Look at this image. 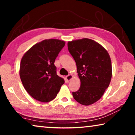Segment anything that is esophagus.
Returning <instances> with one entry per match:
<instances>
[{
    "instance_id": "34e87169",
    "label": "esophagus",
    "mask_w": 135,
    "mask_h": 135,
    "mask_svg": "<svg viewBox=\"0 0 135 135\" xmlns=\"http://www.w3.org/2000/svg\"><path fill=\"white\" fill-rule=\"evenodd\" d=\"M72 77H73L72 75L71 74H69V75H68V76H67L65 77V80L67 81H69L70 80L72 79Z\"/></svg>"
}]
</instances>
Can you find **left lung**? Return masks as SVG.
Listing matches in <instances>:
<instances>
[{
    "mask_svg": "<svg viewBox=\"0 0 135 135\" xmlns=\"http://www.w3.org/2000/svg\"><path fill=\"white\" fill-rule=\"evenodd\" d=\"M68 49L76 63L81 82L73 96L80 104L90 105L102 97L110 83V56L104 47L89 38L68 42Z\"/></svg>",
    "mask_w": 135,
    "mask_h": 135,
    "instance_id": "1",
    "label": "left lung"
}]
</instances>
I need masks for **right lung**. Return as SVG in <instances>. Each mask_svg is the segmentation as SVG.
<instances>
[{
  "label": "right lung",
  "mask_w": 135,
  "mask_h": 135,
  "mask_svg": "<svg viewBox=\"0 0 135 135\" xmlns=\"http://www.w3.org/2000/svg\"><path fill=\"white\" fill-rule=\"evenodd\" d=\"M65 43L44 40L32 46L20 63V76L25 89L34 99L48 102L55 98L64 80L56 74L55 61Z\"/></svg>",
  "instance_id": "right-lung-1"
}]
</instances>
